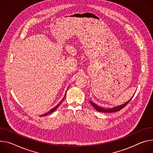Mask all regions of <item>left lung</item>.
I'll list each match as a JSON object with an SVG mask.
<instances>
[{
    "instance_id": "1",
    "label": "left lung",
    "mask_w": 153,
    "mask_h": 153,
    "mask_svg": "<svg viewBox=\"0 0 153 153\" xmlns=\"http://www.w3.org/2000/svg\"><path fill=\"white\" fill-rule=\"evenodd\" d=\"M134 95L131 98V99H129L128 101L125 102V103H123L122 105H119L117 106H115L113 108H103L99 106L98 105H96L95 103L92 102V101H89L90 103L93 106V107L95 108V109H96L97 111L100 112H107V113H111V112H117L118 111L121 110L122 109H123L125 106H126V105H127V104L129 102V101L131 100V99L132 98V97H134Z\"/></svg>"
}]
</instances>
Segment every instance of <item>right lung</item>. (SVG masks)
Masks as SVG:
<instances>
[{"instance_id":"right-lung-1","label":"right lung","mask_w":153,"mask_h":153,"mask_svg":"<svg viewBox=\"0 0 153 153\" xmlns=\"http://www.w3.org/2000/svg\"><path fill=\"white\" fill-rule=\"evenodd\" d=\"M65 94H66V92H65V95H64V98H62V100L60 101V102L55 106V107H54L53 109H51L50 111H49L48 112H47V113H45V114H43V115H39L40 117H42V116H45V115H48V114H50V113H52V112H54L58 108V106L61 105V103H62V101L64 100V98H65Z\"/></svg>"}]
</instances>
